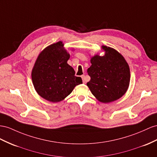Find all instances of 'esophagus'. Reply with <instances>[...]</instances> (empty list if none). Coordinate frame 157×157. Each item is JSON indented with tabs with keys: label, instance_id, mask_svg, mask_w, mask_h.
Returning a JSON list of instances; mask_svg holds the SVG:
<instances>
[{
	"label": "esophagus",
	"instance_id": "34e87169",
	"mask_svg": "<svg viewBox=\"0 0 157 157\" xmlns=\"http://www.w3.org/2000/svg\"><path fill=\"white\" fill-rule=\"evenodd\" d=\"M82 80H83V83H86V75H82Z\"/></svg>",
	"mask_w": 157,
	"mask_h": 157
}]
</instances>
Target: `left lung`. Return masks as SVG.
I'll list each match as a JSON object with an SVG mask.
<instances>
[{"label":"left lung","mask_w":157,"mask_h":157,"mask_svg":"<svg viewBox=\"0 0 157 157\" xmlns=\"http://www.w3.org/2000/svg\"><path fill=\"white\" fill-rule=\"evenodd\" d=\"M103 56H94L87 69L91 79L87 83L95 97L102 103H110L121 98L130 82V70L125 59L113 48L102 46Z\"/></svg>","instance_id":"8db88e82"}]
</instances>
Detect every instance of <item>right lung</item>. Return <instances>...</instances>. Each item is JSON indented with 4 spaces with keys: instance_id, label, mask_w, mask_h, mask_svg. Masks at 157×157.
<instances>
[{
    "instance_id": "1",
    "label": "right lung",
    "mask_w": 157,
    "mask_h": 157,
    "mask_svg": "<svg viewBox=\"0 0 157 157\" xmlns=\"http://www.w3.org/2000/svg\"><path fill=\"white\" fill-rule=\"evenodd\" d=\"M62 42L46 48L36 61L32 79L37 93L48 101L56 103L69 95L75 86L82 83L67 62L70 54Z\"/></svg>"
}]
</instances>
